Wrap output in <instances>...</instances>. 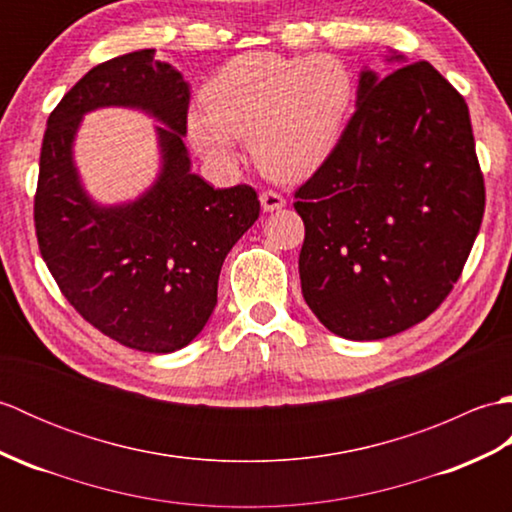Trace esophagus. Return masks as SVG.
Masks as SVG:
<instances>
[{
    "label": "esophagus",
    "mask_w": 512,
    "mask_h": 512,
    "mask_svg": "<svg viewBox=\"0 0 512 512\" xmlns=\"http://www.w3.org/2000/svg\"><path fill=\"white\" fill-rule=\"evenodd\" d=\"M259 202H262V209L266 213H273V211H279L281 206L286 204V200L281 198V195L277 191H264L262 195H259Z\"/></svg>",
    "instance_id": "esophagus-1"
}]
</instances>
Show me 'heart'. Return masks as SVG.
Returning a JSON list of instances; mask_svg holds the SVG:
<instances>
[{
    "label": "heart",
    "instance_id": "heart-1",
    "mask_svg": "<svg viewBox=\"0 0 512 512\" xmlns=\"http://www.w3.org/2000/svg\"><path fill=\"white\" fill-rule=\"evenodd\" d=\"M187 116L191 145L213 165H231L235 138L266 176L303 180L339 147L356 103V76L334 54L286 57L246 52L228 61Z\"/></svg>",
    "mask_w": 512,
    "mask_h": 512
}]
</instances>
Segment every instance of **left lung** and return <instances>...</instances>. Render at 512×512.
<instances>
[{"mask_svg": "<svg viewBox=\"0 0 512 512\" xmlns=\"http://www.w3.org/2000/svg\"><path fill=\"white\" fill-rule=\"evenodd\" d=\"M295 200L301 292L317 319L350 341L409 330L447 299L480 233L469 107L427 61L385 79L363 70L339 147Z\"/></svg>", "mask_w": 512, "mask_h": 512, "instance_id": "obj_1", "label": "left lung"}]
</instances>
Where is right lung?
<instances>
[{"label":"right lung","instance_id":"add662e5","mask_svg":"<svg viewBox=\"0 0 512 512\" xmlns=\"http://www.w3.org/2000/svg\"><path fill=\"white\" fill-rule=\"evenodd\" d=\"M156 50L96 65L48 118L39 158L35 228L63 297L96 330L149 354L182 350L209 321L217 279L237 239L259 217L255 189H213L191 171L189 83ZM101 106L154 115L161 149L155 184L132 203L99 205L73 165L82 116Z\"/></svg>","mask_w":512,"mask_h":512}]
</instances>
